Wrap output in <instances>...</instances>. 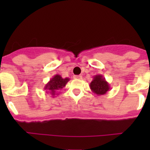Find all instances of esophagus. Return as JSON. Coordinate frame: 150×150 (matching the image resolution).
Segmentation results:
<instances>
[{"mask_svg":"<svg viewBox=\"0 0 150 150\" xmlns=\"http://www.w3.org/2000/svg\"><path fill=\"white\" fill-rule=\"evenodd\" d=\"M74 77V79H81L82 76L81 75H75Z\"/></svg>","mask_w":150,"mask_h":150,"instance_id":"obj_1","label":"esophagus"}]
</instances>
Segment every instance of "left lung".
Listing matches in <instances>:
<instances>
[{
    "mask_svg": "<svg viewBox=\"0 0 150 150\" xmlns=\"http://www.w3.org/2000/svg\"><path fill=\"white\" fill-rule=\"evenodd\" d=\"M89 87L92 92L97 95H105L110 89L109 83L100 74L93 76V79L89 84Z\"/></svg>",
    "mask_w": 150,
    "mask_h": 150,
    "instance_id": "1",
    "label": "left lung"
}]
</instances>
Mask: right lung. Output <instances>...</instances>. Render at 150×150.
I'll return each instance as SVG.
<instances>
[{
    "instance_id": "right-lung-1",
    "label": "right lung",
    "mask_w": 150,
    "mask_h": 150,
    "mask_svg": "<svg viewBox=\"0 0 150 150\" xmlns=\"http://www.w3.org/2000/svg\"><path fill=\"white\" fill-rule=\"evenodd\" d=\"M70 80V78H62L59 74H55V76L50 79V81L46 83L44 86V89L46 90V93H50L52 95V97L54 98L55 95H57V91L62 89L65 86L67 82Z\"/></svg>"
}]
</instances>
